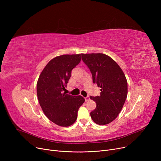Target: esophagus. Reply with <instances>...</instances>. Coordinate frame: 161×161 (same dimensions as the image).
<instances>
[{"label":"esophagus","mask_w":161,"mask_h":161,"mask_svg":"<svg viewBox=\"0 0 161 161\" xmlns=\"http://www.w3.org/2000/svg\"><path fill=\"white\" fill-rule=\"evenodd\" d=\"M90 100V97L88 96V97H86V98H85V100L86 101V102H87V101H89Z\"/></svg>","instance_id":"34e87169"}]
</instances>
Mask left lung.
<instances>
[{
  "label": "left lung",
  "mask_w": 161,
  "mask_h": 161,
  "mask_svg": "<svg viewBox=\"0 0 161 161\" xmlns=\"http://www.w3.org/2000/svg\"><path fill=\"white\" fill-rule=\"evenodd\" d=\"M89 67L92 82L100 89V95L90 97L97 107L90 114L92 121L100 125L110 123L121 111L128 93L127 81L121 67L110 57L103 53L81 54Z\"/></svg>",
  "instance_id": "obj_1"
}]
</instances>
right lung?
<instances>
[{
  "label": "right lung",
  "mask_w": 161,
  "mask_h": 161,
  "mask_svg": "<svg viewBox=\"0 0 161 161\" xmlns=\"http://www.w3.org/2000/svg\"><path fill=\"white\" fill-rule=\"evenodd\" d=\"M81 57V54L55 57L44 67L37 81V96L42 111L58 126L73 125L77 119L78 109L85 102L81 95L72 96L63 92L71 71L80 63Z\"/></svg>",
  "instance_id": "right-lung-1"
}]
</instances>
